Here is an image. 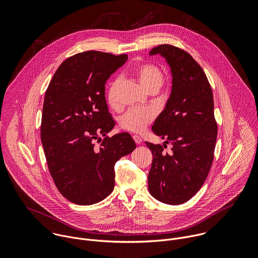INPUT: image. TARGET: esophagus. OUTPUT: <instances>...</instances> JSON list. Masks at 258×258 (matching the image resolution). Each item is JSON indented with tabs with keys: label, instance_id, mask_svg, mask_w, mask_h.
<instances>
[{
	"label": "esophagus",
	"instance_id": "34e87169",
	"mask_svg": "<svg viewBox=\"0 0 258 258\" xmlns=\"http://www.w3.org/2000/svg\"><path fill=\"white\" fill-rule=\"evenodd\" d=\"M133 138H134V141H135V143H136L137 145H140V144L142 143V139H141L140 136H134Z\"/></svg>",
	"mask_w": 258,
	"mask_h": 258
}]
</instances>
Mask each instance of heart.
<instances>
[{"label":"heart","instance_id":"b5f03b06","mask_svg":"<svg viewBox=\"0 0 258 258\" xmlns=\"http://www.w3.org/2000/svg\"><path fill=\"white\" fill-rule=\"evenodd\" d=\"M136 77L141 86L148 92L158 91L163 83L164 76L162 71L154 64L144 63L136 68ZM120 85V80L116 79L110 85L107 92L108 104L112 108L119 106L117 99V90ZM155 118V112L150 108H133L124 113L120 120V126L123 130L133 133H142L146 130Z\"/></svg>","mask_w":258,"mask_h":258}]
</instances>
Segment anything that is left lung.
I'll return each mask as SVG.
<instances>
[{"mask_svg": "<svg viewBox=\"0 0 258 258\" xmlns=\"http://www.w3.org/2000/svg\"><path fill=\"white\" fill-rule=\"evenodd\" d=\"M170 67L171 93L152 131L165 139L163 146L146 142L153 159L148 175L150 194L160 202L177 205L191 199L210 170L217 124L212 90L205 72L186 51L171 45L153 48ZM165 143L173 145L165 154Z\"/></svg>", "mask_w": 258, "mask_h": 258, "instance_id": "8db88e82", "label": "left lung"}]
</instances>
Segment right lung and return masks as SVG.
I'll list each match as a JSON object with an SVG mask.
<instances>
[{
    "mask_svg": "<svg viewBox=\"0 0 258 258\" xmlns=\"http://www.w3.org/2000/svg\"><path fill=\"white\" fill-rule=\"evenodd\" d=\"M126 60L125 54L79 53L62 62L46 91L45 156L58 191L75 204L92 205L111 194L116 161L136 149L127 133L106 136L115 121L108 112L105 85Z\"/></svg>",
    "mask_w": 258,
    "mask_h": 258,
    "instance_id": "obj_1",
    "label": "right lung"
}]
</instances>
